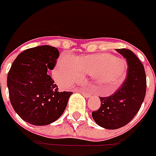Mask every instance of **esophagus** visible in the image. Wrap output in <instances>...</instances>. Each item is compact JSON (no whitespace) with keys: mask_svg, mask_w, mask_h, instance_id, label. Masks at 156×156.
<instances>
[{"mask_svg":"<svg viewBox=\"0 0 156 156\" xmlns=\"http://www.w3.org/2000/svg\"><path fill=\"white\" fill-rule=\"evenodd\" d=\"M80 92L83 94V95L84 96V97H86V98H88L89 96H90V94H89V93H88V92H86V91H83V90H80Z\"/></svg>","mask_w":156,"mask_h":156,"instance_id":"1","label":"esophagus"}]
</instances>
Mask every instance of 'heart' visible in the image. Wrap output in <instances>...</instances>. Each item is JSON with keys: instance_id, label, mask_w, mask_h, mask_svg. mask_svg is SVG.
I'll return each instance as SVG.
<instances>
[{"instance_id": "heart-1", "label": "heart", "mask_w": 156, "mask_h": 156, "mask_svg": "<svg viewBox=\"0 0 156 156\" xmlns=\"http://www.w3.org/2000/svg\"><path fill=\"white\" fill-rule=\"evenodd\" d=\"M127 64L122 58H116L109 53H98L73 58L63 55L58 58L53 71L55 79L63 87L79 81L84 76H91L93 81L111 94L125 80Z\"/></svg>"}]
</instances>
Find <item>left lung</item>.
Instances as JSON below:
<instances>
[{
    "mask_svg": "<svg viewBox=\"0 0 156 156\" xmlns=\"http://www.w3.org/2000/svg\"><path fill=\"white\" fill-rule=\"evenodd\" d=\"M126 58V78L113 95L100 98L101 107L92 113L93 120L103 128H121L134 118L146 95L147 79L143 63L129 49H116Z\"/></svg>",
    "mask_w": 156,
    "mask_h": 156,
    "instance_id": "1",
    "label": "left lung"
}]
</instances>
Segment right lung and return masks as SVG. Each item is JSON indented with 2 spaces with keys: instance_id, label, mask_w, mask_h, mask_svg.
Here are the masks:
<instances>
[{
  "instance_id": "right-lung-1",
  "label": "right lung",
  "mask_w": 156,
  "mask_h": 156,
  "mask_svg": "<svg viewBox=\"0 0 156 156\" xmlns=\"http://www.w3.org/2000/svg\"><path fill=\"white\" fill-rule=\"evenodd\" d=\"M58 49L45 45L17 55L7 77L12 106L25 122L34 126L54 122L66 109L71 92H58L47 71L53 70Z\"/></svg>"
}]
</instances>
